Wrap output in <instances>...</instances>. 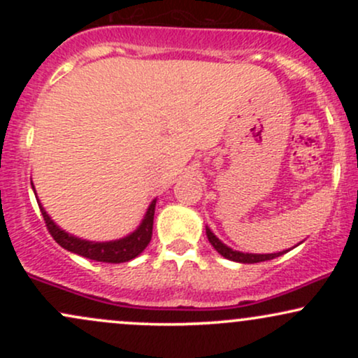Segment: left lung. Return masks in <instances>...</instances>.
Here are the masks:
<instances>
[{"label": "left lung", "mask_w": 358, "mask_h": 358, "mask_svg": "<svg viewBox=\"0 0 358 358\" xmlns=\"http://www.w3.org/2000/svg\"><path fill=\"white\" fill-rule=\"evenodd\" d=\"M205 232H207L208 242L213 245V249L224 256L225 259H231V261L236 262H244V264H254V262H262V261H271V259L282 256V254L287 252V250H282V252H274V254H249V252H239V250H234L224 244V242L217 239V236L213 234L210 229L205 227Z\"/></svg>", "instance_id": "obj_1"}]
</instances>
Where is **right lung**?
<instances>
[{
	"mask_svg": "<svg viewBox=\"0 0 358 358\" xmlns=\"http://www.w3.org/2000/svg\"><path fill=\"white\" fill-rule=\"evenodd\" d=\"M31 188H34L35 192L34 183H31ZM36 202H38L40 210H42L43 220L45 224H47L48 232L52 234V237L55 239L57 244L62 245L64 249L71 250L73 254H79L82 257L92 259V261L110 262V264H119V262L131 261V259L139 256V254L146 249V245L150 244L151 241V236H153V219H155L156 200H153V202L150 203L145 219L141 220V224H139L136 231L131 232L129 236L122 237V239L109 241V242L84 241V239H79V237L72 236V234L62 231L59 225L50 219V215L45 212L42 203H40L38 196H36Z\"/></svg>",
	"mask_w": 358,
	"mask_h": 358,
	"instance_id": "right-lung-1",
	"label": "right lung"
}]
</instances>
